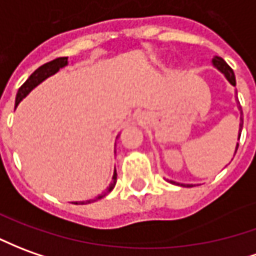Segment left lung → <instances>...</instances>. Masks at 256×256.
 <instances>
[{"label":"left lung","mask_w":256,"mask_h":256,"mask_svg":"<svg viewBox=\"0 0 256 256\" xmlns=\"http://www.w3.org/2000/svg\"><path fill=\"white\" fill-rule=\"evenodd\" d=\"M212 64H214V66L218 68V69H219V70L226 76V78H228L230 84L236 86V76H234L233 69H232V68L224 62V60H222L220 56H215V58L212 60ZM241 115H242V110H241ZM241 128H242V116H240V134H241ZM240 134H238V138H240ZM237 148H238V142H237ZM237 148H236V151H237ZM170 183H176V182H172L170 180ZM187 187H191V186L190 184H187Z\"/></svg>","instance_id":"1"}]
</instances>
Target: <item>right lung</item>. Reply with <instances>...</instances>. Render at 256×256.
<instances>
[{
	"instance_id": "add662e5",
	"label": "right lung",
	"mask_w": 256,
	"mask_h": 256,
	"mask_svg": "<svg viewBox=\"0 0 256 256\" xmlns=\"http://www.w3.org/2000/svg\"><path fill=\"white\" fill-rule=\"evenodd\" d=\"M68 65V58L66 56H60V58H56V60H51V62H47V64H44L42 66H40L37 70L30 74V78L20 86V88L18 90V94H16V101H15V106L19 105V102L22 101L23 98L28 96L30 91L34 88L36 86H38L41 82H44L46 78H50V76H52L54 73H56L60 69L62 68H65ZM116 184V172L114 173V178H112V183L110 184V187H108V190L105 191L104 194H100L98 196H96V200H101L102 196H105L108 192L114 190V187H115ZM96 200H88V201H83V202H78V204H90L94 202ZM78 205V202H74Z\"/></svg>"
}]
</instances>
